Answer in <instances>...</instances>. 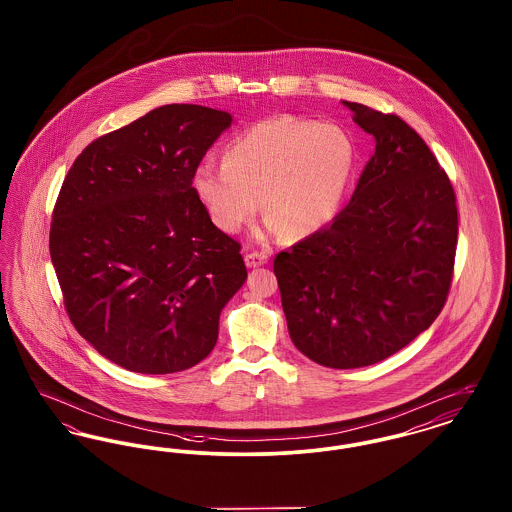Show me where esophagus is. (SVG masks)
I'll return each mask as SVG.
<instances>
[{
	"instance_id": "obj_1",
	"label": "esophagus",
	"mask_w": 512,
	"mask_h": 512,
	"mask_svg": "<svg viewBox=\"0 0 512 512\" xmlns=\"http://www.w3.org/2000/svg\"><path fill=\"white\" fill-rule=\"evenodd\" d=\"M269 261V255L263 253V251H251L245 255V265L249 269H255V267H261V265H267Z\"/></svg>"
}]
</instances>
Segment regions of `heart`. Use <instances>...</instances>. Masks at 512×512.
<instances>
[{
	"instance_id": "b5f03b06",
	"label": "heart",
	"mask_w": 512,
	"mask_h": 512,
	"mask_svg": "<svg viewBox=\"0 0 512 512\" xmlns=\"http://www.w3.org/2000/svg\"><path fill=\"white\" fill-rule=\"evenodd\" d=\"M201 162L193 189L212 224L236 234L261 209L269 230L305 238L325 228L346 197L356 149L344 129L294 116L259 121Z\"/></svg>"
}]
</instances>
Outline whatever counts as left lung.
Segmentation results:
<instances>
[{
	"label": "left lung",
	"mask_w": 512,
	"mask_h": 512,
	"mask_svg": "<svg viewBox=\"0 0 512 512\" xmlns=\"http://www.w3.org/2000/svg\"><path fill=\"white\" fill-rule=\"evenodd\" d=\"M375 139L350 203L274 259L294 346L354 369L387 360L427 331L451 288L458 212L451 181L394 114L342 102Z\"/></svg>",
	"instance_id": "1"
}]
</instances>
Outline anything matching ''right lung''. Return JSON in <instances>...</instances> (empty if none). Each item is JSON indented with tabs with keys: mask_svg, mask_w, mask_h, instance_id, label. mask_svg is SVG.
<instances>
[{
	"mask_svg": "<svg viewBox=\"0 0 512 512\" xmlns=\"http://www.w3.org/2000/svg\"><path fill=\"white\" fill-rule=\"evenodd\" d=\"M232 116L168 104L98 137L67 172L50 255L77 332L123 369L176 373L205 360L247 278L241 245L195 195L193 172Z\"/></svg>",
	"mask_w": 512,
	"mask_h": 512,
	"instance_id": "1",
	"label": "right lung"
}]
</instances>
